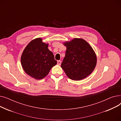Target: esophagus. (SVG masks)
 Wrapping results in <instances>:
<instances>
[{
  "instance_id": "34e87169",
  "label": "esophagus",
  "mask_w": 121,
  "mask_h": 121,
  "mask_svg": "<svg viewBox=\"0 0 121 121\" xmlns=\"http://www.w3.org/2000/svg\"><path fill=\"white\" fill-rule=\"evenodd\" d=\"M61 61H60V60H58V61H57V64H58V65H61Z\"/></svg>"
}]
</instances>
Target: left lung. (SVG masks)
Returning <instances> with one entry per match:
<instances>
[{
  "label": "left lung",
  "mask_w": 121,
  "mask_h": 121,
  "mask_svg": "<svg viewBox=\"0 0 121 121\" xmlns=\"http://www.w3.org/2000/svg\"><path fill=\"white\" fill-rule=\"evenodd\" d=\"M63 44L67 49L61 67L67 77L78 81L89 75L97 61L96 53L89 43L82 38H75Z\"/></svg>",
  "instance_id": "obj_1"
}]
</instances>
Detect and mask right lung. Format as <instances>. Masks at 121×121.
I'll use <instances>...</instances> for the list:
<instances>
[{
	"mask_svg": "<svg viewBox=\"0 0 121 121\" xmlns=\"http://www.w3.org/2000/svg\"><path fill=\"white\" fill-rule=\"evenodd\" d=\"M41 38L31 41L24 49L21 61L24 71L32 78L39 80L45 78L57 64L48 43H43Z\"/></svg>",
	"mask_w": 121,
	"mask_h": 121,
	"instance_id": "right-lung-1",
	"label": "right lung"
}]
</instances>
